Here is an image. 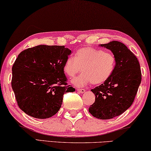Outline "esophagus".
<instances>
[{"instance_id":"34e87169","label":"esophagus","mask_w":151,"mask_h":151,"mask_svg":"<svg viewBox=\"0 0 151 151\" xmlns=\"http://www.w3.org/2000/svg\"><path fill=\"white\" fill-rule=\"evenodd\" d=\"M77 91L80 93H83L85 92V89L84 88H77Z\"/></svg>"}]
</instances>
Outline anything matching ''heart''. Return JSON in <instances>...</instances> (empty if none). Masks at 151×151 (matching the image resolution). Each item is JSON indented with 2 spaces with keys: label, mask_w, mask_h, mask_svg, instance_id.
I'll use <instances>...</instances> for the list:
<instances>
[{
  "label": "heart",
  "mask_w": 151,
  "mask_h": 151,
  "mask_svg": "<svg viewBox=\"0 0 151 151\" xmlns=\"http://www.w3.org/2000/svg\"><path fill=\"white\" fill-rule=\"evenodd\" d=\"M116 63V57L112 52L88 46L77 50L75 58L68 57L64 63L63 70L70 78L82 70V75L72 81L77 87H83L90 83L99 85L111 77Z\"/></svg>",
  "instance_id": "b5f03b06"
}]
</instances>
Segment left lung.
Segmentation results:
<instances>
[{
    "label": "left lung",
    "mask_w": 151,
    "mask_h": 151,
    "mask_svg": "<svg viewBox=\"0 0 151 151\" xmlns=\"http://www.w3.org/2000/svg\"><path fill=\"white\" fill-rule=\"evenodd\" d=\"M101 46L114 54L116 67L106 82L91 89L95 101L88 111L95 118L108 119L119 116L131 106L141 83L142 74L137 58L123 43L112 41Z\"/></svg>",
    "instance_id": "1"
}]
</instances>
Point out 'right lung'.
Instances as JSON below:
<instances>
[{
  "instance_id": "add662e5",
  "label": "right lung",
  "mask_w": 151,
  "mask_h": 151,
  "mask_svg": "<svg viewBox=\"0 0 151 151\" xmlns=\"http://www.w3.org/2000/svg\"><path fill=\"white\" fill-rule=\"evenodd\" d=\"M71 50L64 45H40L23 50L12 68L11 86L19 108L33 118L54 116L63 95L74 92L63 67Z\"/></svg>"
}]
</instances>
